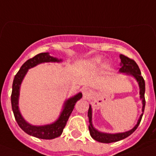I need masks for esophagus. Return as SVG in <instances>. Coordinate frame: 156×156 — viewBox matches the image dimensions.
Returning a JSON list of instances; mask_svg holds the SVG:
<instances>
[{
    "mask_svg": "<svg viewBox=\"0 0 156 156\" xmlns=\"http://www.w3.org/2000/svg\"><path fill=\"white\" fill-rule=\"evenodd\" d=\"M82 92H83V96L85 97V98H87V97H88V96L92 94V90L90 89L89 87H83V89H82Z\"/></svg>",
    "mask_w": 156,
    "mask_h": 156,
    "instance_id": "34e87169",
    "label": "esophagus"
}]
</instances>
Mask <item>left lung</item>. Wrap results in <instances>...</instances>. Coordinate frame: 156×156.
I'll return each mask as SVG.
<instances>
[{
	"instance_id": "obj_1",
	"label": "left lung",
	"mask_w": 156,
	"mask_h": 156,
	"mask_svg": "<svg viewBox=\"0 0 156 156\" xmlns=\"http://www.w3.org/2000/svg\"><path fill=\"white\" fill-rule=\"evenodd\" d=\"M120 60H121V63H120V66L121 68L119 69V72L122 73H125L127 75H131L137 80L140 87V99L142 100V114L140 115V119H138V122L136 123V125L132 128V129L127 131L125 132H121V133H115V134H110V133H104V132H99L98 130H96L95 127L92 125V111L91 105H89V109H88V112H87V116H88V119H89V125H88V129H89L90 135L92 138L96 141L100 143H105V144H109V143L117 142L119 140H123V139L127 138V136H129L130 135H132L136 128L138 127L139 124H140L142 116L144 115V112L145 108V82L144 80L141 76V72L139 68L138 64H136V61L133 60L132 59H130L127 56H124L120 54L119 55Z\"/></svg>"
}]
</instances>
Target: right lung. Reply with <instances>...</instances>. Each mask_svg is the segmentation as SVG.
<instances>
[{
	"instance_id": "add662e5",
	"label": "right lung",
	"mask_w": 156,
	"mask_h": 156,
	"mask_svg": "<svg viewBox=\"0 0 156 156\" xmlns=\"http://www.w3.org/2000/svg\"><path fill=\"white\" fill-rule=\"evenodd\" d=\"M61 61H62L61 59L59 60L57 58L50 56L49 52H42V53L37 54V56H35L34 57L31 58L27 60L26 62H24L14 77L11 95L12 108L14 116L18 125L20 126V128L24 132L37 138L43 139V140H52L60 136L62 134L63 130L66 125L71 113L74 109L76 103L82 98V93L79 92L64 102L62 112H60V115L57 120H56L54 123L51 124H46V125L34 126L25 121V119L23 118L19 110L18 101H19V96H20V85L29 69L42 63L61 62Z\"/></svg>"
}]
</instances>
